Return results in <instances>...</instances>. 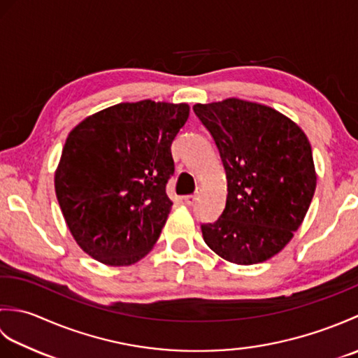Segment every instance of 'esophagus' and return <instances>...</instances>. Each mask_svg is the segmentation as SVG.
Listing matches in <instances>:
<instances>
[{
    "label": "esophagus",
    "mask_w": 358,
    "mask_h": 358,
    "mask_svg": "<svg viewBox=\"0 0 358 358\" xmlns=\"http://www.w3.org/2000/svg\"><path fill=\"white\" fill-rule=\"evenodd\" d=\"M183 200H185V203L187 204V206H194V204L196 203V200H199V199H196L195 194H192V195H186Z\"/></svg>",
    "instance_id": "34e87169"
}]
</instances>
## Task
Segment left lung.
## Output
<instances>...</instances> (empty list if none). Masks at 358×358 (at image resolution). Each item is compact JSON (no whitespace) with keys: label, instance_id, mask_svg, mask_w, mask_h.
<instances>
[{"label":"left lung","instance_id":"8db88e82","mask_svg":"<svg viewBox=\"0 0 358 358\" xmlns=\"http://www.w3.org/2000/svg\"><path fill=\"white\" fill-rule=\"evenodd\" d=\"M194 112L217 144L227 181L223 214L201 224L204 243L235 264L269 260L292 240L313 201L308 136L278 110L240 98L195 104Z\"/></svg>","mask_w":358,"mask_h":358}]
</instances>
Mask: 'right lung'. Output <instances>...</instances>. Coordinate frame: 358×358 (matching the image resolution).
<instances>
[{
    "instance_id": "add662e5",
    "label": "right lung",
    "mask_w": 358,
    "mask_h": 358,
    "mask_svg": "<svg viewBox=\"0 0 358 358\" xmlns=\"http://www.w3.org/2000/svg\"><path fill=\"white\" fill-rule=\"evenodd\" d=\"M187 117L186 103H120L67 135L57 200L72 237L96 262L131 266L154 248L172 208L171 144Z\"/></svg>"
}]
</instances>
